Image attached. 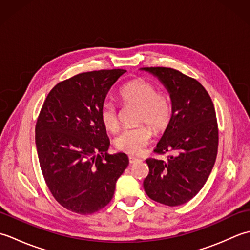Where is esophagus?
<instances>
[{
  "label": "esophagus",
  "instance_id": "esophagus-1",
  "mask_svg": "<svg viewBox=\"0 0 250 250\" xmlns=\"http://www.w3.org/2000/svg\"><path fill=\"white\" fill-rule=\"evenodd\" d=\"M137 161H140L139 158H135V157H129V162L130 164H134L136 163Z\"/></svg>",
  "mask_w": 250,
  "mask_h": 250
}]
</instances>
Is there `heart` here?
Wrapping results in <instances>:
<instances>
[{"mask_svg": "<svg viewBox=\"0 0 250 250\" xmlns=\"http://www.w3.org/2000/svg\"><path fill=\"white\" fill-rule=\"evenodd\" d=\"M119 98L122 104L137 106L136 124H145L136 128L125 129L116 137L117 150L131 156L141 155L152 139V131L161 132L167 128L172 117V105L167 94L144 79H134L121 88ZM100 118L104 128L109 132L118 129L119 121L116 106L104 102L100 110Z\"/></svg>", "mask_w": 250, "mask_h": 250, "instance_id": "1", "label": "heart"}]
</instances>
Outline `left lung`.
Listing matches in <instances>:
<instances>
[{"mask_svg":"<svg viewBox=\"0 0 250 250\" xmlns=\"http://www.w3.org/2000/svg\"><path fill=\"white\" fill-rule=\"evenodd\" d=\"M158 77L172 100V117L156 153L149 158L144 189L153 201L167 206L187 203L198 194L213 169L218 150V125L213 101L205 88L171 67H142Z\"/></svg>","mask_w":250,"mask_h":250,"instance_id":"8db88e82","label":"left lung"}]
</instances>
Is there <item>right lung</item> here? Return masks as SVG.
Instances as JSON below:
<instances>
[{"instance_id": "1", "label": "right lung", "mask_w": 250, "mask_h": 250, "mask_svg": "<svg viewBox=\"0 0 250 250\" xmlns=\"http://www.w3.org/2000/svg\"><path fill=\"white\" fill-rule=\"evenodd\" d=\"M125 70L81 73L47 95L35 126L40 166L51 194L66 209L93 214L107 205L129 164L124 152L107 153L100 110Z\"/></svg>"}]
</instances>
